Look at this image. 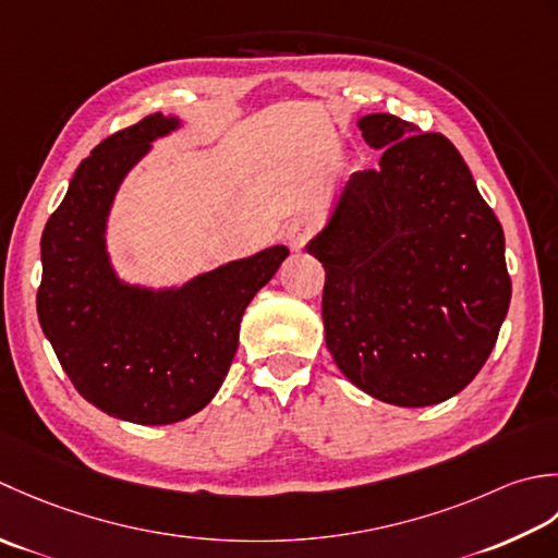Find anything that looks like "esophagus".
<instances>
[{
  "label": "esophagus",
  "mask_w": 558,
  "mask_h": 558,
  "mask_svg": "<svg viewBox=\"0 0 558 558\" xmlns=\"http://www.w3.org/2000/svg\"><path fill=\"white\" fill-rule=\"evenodd\" d=\"M315 233V221L311 216H299V219H293L287 223V229H283V235H287V241L293 250H301L305 243L311 241Z\"/></svg>",
  "instance_id": "1"
}]
</instances>
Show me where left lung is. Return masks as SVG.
Instances as JSON below:
<instances>
[{"label": "left lung", "mask_w": 558, "mask_h": 558, "mask_svg": "<svg viewBox=\"0 0 558 558\" xmlns=\"http://www.w3.org/2000/svg\"><path fill=\"white\" fill-rule=\"evenodd\" d=\"M359 170L305 250L325 267V342L380 402L428 407L474 380L510 303L506 238L450 140L373 112Z\"/></svg>", "instance_id": "left-lung-1"}]
</instances>
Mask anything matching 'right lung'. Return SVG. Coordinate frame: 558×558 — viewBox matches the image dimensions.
<instances>
[{
	"instance_id": "obj_1",
	"label": "right lung",
	"mask_w": 558,
	"mask_h": 558,
	"mask_svg": "<svg viewBox=\"0 0 558 558\" xmlns=\"http://www.w3.org/2000/svg\"><path fill=\"white\" fill-rule=\"evenodd\" d=\"M180 128L146 116L78 163L40 238L38 320L76 392L122 422L175 424L197 414L229 373L247 303L289 247L235 259L185 287L151 291L116 277L106 253L112 197L151 142Z\"/></svg>"
}]
</instances>
